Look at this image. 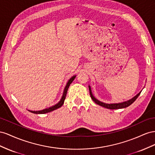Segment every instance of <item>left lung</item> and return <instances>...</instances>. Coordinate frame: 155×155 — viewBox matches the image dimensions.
Returning <instances> with one entry per match:
<instances>
[{
    "label": "left lung",
    "mask_w": 155,
    "mask_h": 155,
    "mask_svg": "<svg viewBox=\"0 0 155 155\" xmlns=\"http://www.w3.org/2000/svg\"><path fill=\"white\" fill-rule=\"evenodd\" d=\"M89 90H90V96H91V98L92 99V100L94 101V102L99 104L101 107H104V108H107L108 109H112V110H114V109H119V108H124L126 107H128L129 106H130V104H132L133 103L134 101H136V99L138 98V96L140 95L141 91L139 93V94H137L136 96H134L133 98H132L131 99L129 100V101H125V102H123V103H112V104H108V103H104L101 102V101L97 100L95 97L92 94V92L91 90V87L89 86Z\"/></svg>",
    "instance_id": "obj_1"
}]
</instances>
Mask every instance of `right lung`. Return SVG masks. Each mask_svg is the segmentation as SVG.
<instances>
[{"instance_id":"right-lung-1","label":"right lung","mask_w":155,"mask_h":155,"mask_svg":"<svg viewBox=\"0 0 155 155\" xmlns=\"http://www.w3.org/2000/svg\"><path fill=\"white\" fill-rule=\"evenodd\" d=\"M75 77H76V75H74V76H73L69 80V81L68 82L67 84H66V86L65 87V89H64V93H63V95H62V97H61L60 101H59L58 103L56 104L54 106H52V107H51L47 108H45V109L42 110H39V111H32V110H28V111H30V112H32L33 114H46V113H48V112H51L53 111V110H56V109L60 108L61 106L63 105V104L64 103V101H65V99L66 94H67L68 88H69L72 82L74 81V79L75 78Z\"/></svg>"}]
</instances>
